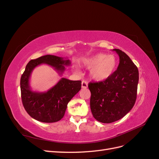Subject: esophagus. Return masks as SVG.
Instances as JSON below:
<instances>
[{"label":"esophagus","instance_id":"34e87169","mask_svg":"<svg viewBox=\"0 0 159 159\" xmlns=\"http://www.w3.org/2000/svg\"><path fill=\"white\" fill-rule=\"evenodd\" d=\"M88 85L87 81H82V82H81V88L85 89V88H88Z\"/></svg>","mask_w":159,"mask_h":159}]
</instances>
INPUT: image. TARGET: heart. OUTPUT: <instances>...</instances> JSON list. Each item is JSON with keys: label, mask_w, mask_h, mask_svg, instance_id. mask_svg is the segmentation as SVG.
I'll return each mask as SVG.
<instances>
[{"label": "heart", "mask_w": 159, "mask_h": 159, "mask_svg": "<svg viewBox=\"0 0 159 159\" xmlns=\"http://www.w3.org/2000/svg\"><path fill=\"white\" fill-rule=\"evenodd\" d=\"M117 60L114 55L99 53L83 60V66L90 69L91 78L97 81L106 80L111 76L117 68Z\"/></svg>", "instance_id": "heart-1"}]
</instances>
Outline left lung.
Here are the masks:
<instances>
[{
  "instance_id": "1",
  "label": "left lung",
  "mask_w": 159,
  "mask_h": 159,
  "mask_svg": "<svg viewBox=\"0 0 159 159\" xmlns=\"http://www.w3.org/2000/svg\"><path fill=\"white\" fill-rule=\"evenodd\" d=\"M119 56L115 73L106 80L90 82V108L93 117L103 123L123 118L134 106L137 98L139 70L124 52L113 49Z\"/></svg>"
}]
</instances>
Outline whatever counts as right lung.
<instances>
[{
  "mask_svg": "<svg viewBox=\"0 0 159 159\" xmlns=\"http://www.w3.org/2000/svg\"><path fill=\"white\" fill-rule=\"evenodd\" d=\"M42 64L52 66L61 75L66 70L65 66H70L71 61L54 55L43 56L28 62L21 76V98L28 114L37 121L54 123L64 116L68 103L81 89V81L62 78L46 92L33 91L30 86L31 74L36 67Z\"/></svg>",
  "mask_w": 159,
  "mask_h": 159,
  "instance_id": "obj_1",
  "label": "right lung"
}]
</instances>
